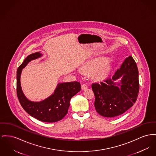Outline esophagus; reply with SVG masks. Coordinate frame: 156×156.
<instances>
[{
	"label": "esophagus",
	"instance_id": "obj_1",
	"mask_svg": "<svg viewBox=\"0 0 156 156\" xmlns=\"http://www.w3.org/2000/svg\"><path fill=\"white\" fill-rule=\"evenodd\" d=\"M87 88H88V86H87V84H83V85H82V90H86Z\"/></svg>",
	"mask_w": 156,
	"mask_h": 156
}]
</instances>
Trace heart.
<instances>
[{
	"mask_svg": "<svg viewBox=\"0 0 156 156\" xmlns=\"http://www.w3.org/2000/svg\"><path fill=\"white\" fill-rule=\"evenodd\" d=\"M109 69V65L107 64L106 61L96 59L88 63L83 67V70L88 73L94 72L97 77H101L105 75Z\"/></svg>",
	"mask_w": 156,
	"mask_h": 156,
	"instance_id": "heart-1",
	"label": "heart"
}]
</instances>
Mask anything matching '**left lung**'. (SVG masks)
Listing matches in <instances>:
<instances>
[{
    "label": "left lung",
    "mask_w": 156,
    "mask_h": 156,
    "mask_svg": "<svg viewBox=\"0 0 156 156\" xmlns=\"http://www.w3.org/2000/svg\"><path fill=\"white\" fill-rule=\"evenodd\" d=\"M120 79L119 82L115 81ZM94 106L101 115L112 118L124 113L136 102L139 92L137 66L131 56L111 78L92 84Z\"/></svg>",
    "instance_id": "obj_1"
}]
</instances>
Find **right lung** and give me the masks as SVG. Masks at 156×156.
I'll return each mask as SVG.
<instances>
[{
    "mask_svg": "<svg viewBox=\"0 0 156 156\" xmlns=\"http://www.w3.org/2000/svg\"><path fill=\"white\" fill-rule=\"evenodd\" d=\"M42 56L36 52L28 56L17 70V95L23 108L28 114L41 121L54 122L62 119L68 113L71 98L81 89L79 82L59 83L54 92L47 98L39 102L29 100L22 91L20 85V75L23 68L29 62Z\"/></svg>",
    "mask_w": 156,
    "mask_h": 156,
    "instance_id": "1",
    "label": "right lung"
}]
</instances>
